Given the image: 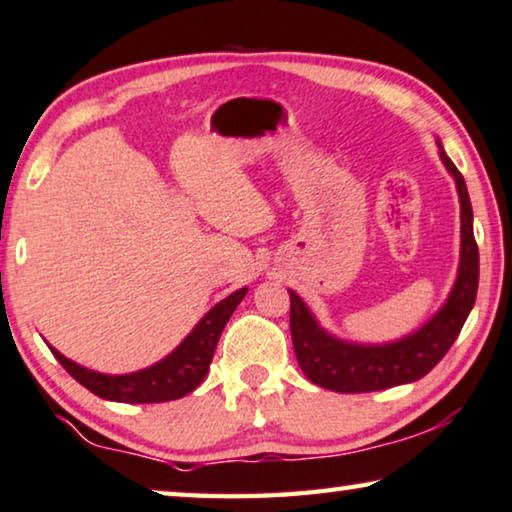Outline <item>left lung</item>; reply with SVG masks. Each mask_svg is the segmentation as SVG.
I'll return each instance as SVG.
<instances>
[{
    "label": "left lung",
    "mask_w": 512,
    "mask_h": 512,
    "mask_svg": "<svg viewBox=\"0 0 512 512\" xmlns=\"http://www.w3.org/2000/svg\"><path fill=\"white\" fill-rule=\"evenodd\" d=\"M448 173L455 177L462 205V261L457 281L446 305L427 325L402 342L383 346H358L339 342L318 328L298 293L291 295V339L298 365L311 383L335 392H372L392 385L418 381L439 365L455 344L478 293V244L473 238V212L469 191L457 166L439 152Z\"/></svg>",
    "instance_id": "obj_1"
}]
</instances>
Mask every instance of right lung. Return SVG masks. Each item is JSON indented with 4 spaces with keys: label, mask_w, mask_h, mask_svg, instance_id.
I'll return each mask as SVG.
<instances>
[{
    "label": "right lung",
    "mask_w": 512,
    "mask_h": 512,
    "mask_svg": "<svg viewBox=\"0 0 512 512\" xmlns=\"http://www.w3.org/2000/svg\"><path fill=\"white\" fill-rule=\"evenodd\" d=\"M244 295H247V288H240V291L228 295L226 300H221L219 305H214L207 311L203 321L191 330V335L168 358L143 369V372L124 376L99 374L64 358L53 346H50V351L59 360V365L80 385L94 392L96 397L124 404L170 402V399L189 395L191 390H196L203 383L207 369H210L214 348H217L221 337V330H224V325Z\"/></svg>",
    "instance_id": "obj_1"
}]
</instances>
